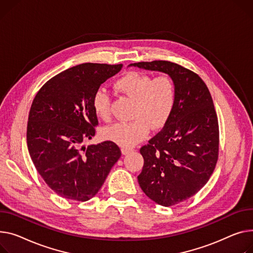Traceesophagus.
<instances>
[{"label":"esophagus","instance_id":"obj_1","mask_svg":"<svg viewBox=\"0 0 253 253\" xmlns=\"http://www.w3.org/2000/svg\"><path fill=\"white\" fill-rule=\"evenodd\" d=\"M132 151V148H128V147H123L122 148V155H124V156H126V155H128V154H130Z\"/></svg>","mask_w":253,"mask_h":253}]
</instances>
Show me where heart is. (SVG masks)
Returning <instances> with one entry per match:
<instances>
[{"label": "heart", "instance_id": "obj_1", "mask_svg": "<svg viewBox=\"0 0 253 253\" xmlns=\"http://www.w3.org/2000/svg\"><path fill=\"white\" fill-rule=\"evenodd\" d=\"M115 88L134 99L133 121L118 123L104 130L105 138L123 147H132L144 139L149 133L150 125L163 127L171 117L177 99V87L174 80L168 75L156 78L140 73L128 72L118 79ZM93 113L103 121L111 119V96L98 88L92 95Z\"/></svg>", "mask_w": 253, "mask_h": 253}]
</instances>
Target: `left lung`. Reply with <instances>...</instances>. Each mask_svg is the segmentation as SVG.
Returning <instances> with one entry per match:
<instances>
[{
  "label": "left lung",
  "mask_w": 253,
  "mask_h": 253,
  "mask_svg": "<svg viewBox=\"0 0 253 253\" xmlns=\"http://www.w3.org/2000/svg\"><path fill=\"white\" fill-rule=\"evenodd\" d=\"M129 66L169 75L177 87L174 111L164 128L140 148L142 191L156 204L171 207L203 188L218 156V123L210 90L196 73L169 61Z\"/></svg>",
  "instance_id": "left-lung-1"
}]
</instances>
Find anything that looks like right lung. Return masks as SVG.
Returning a JSON list of instances; mask_svg holds the SVG:
<instances>
[{
    "mask_svg": "<svg viewBox=\"0 0 253 253\" xmlns=\"http://www.w3.org/2000/svg\"><path fill=\"white\" fill-rule=\"evenodd\" d=\"M123 65L84 63L50 78L33 99L27 147L39 174L58 195L92 198L103 186L121 150L112 141L84 146L98 124L91 99Z\"/></svg>",
    "mask_w": 253,
    "mask_h": 253,
    "instance_id": "1",
    "label": "right lung"
}]
</instances>
